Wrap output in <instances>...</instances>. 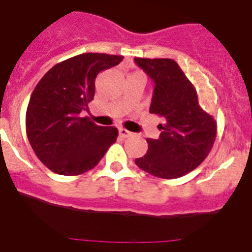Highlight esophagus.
Here are the masks:
<instances>
[{"instance_id":"34e87169","label":"esophagus","mask_w":252,"mask_h":252,"mask_svg":"<svg viewBox=\"0 0 252 252\" xmlns=\"http://www.w3.org/2000/svg\"><path fill=\"white\" fill-rule=\"evenodd\" d=\"M119 133H120V136L124 137V139H127V137H130L131 135H132V132H130V131L126 130V128H124V127L120 128Z\"/></svg>"}]
</instances>
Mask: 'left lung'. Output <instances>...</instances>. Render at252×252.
Instances as JSON below:
<instances>
[{
    "mask_svg": "<svg viewBox=\"0 0 252 252\" xmlns=\"http://www.w3.org/2000/svg\"><path fill=\"white\" fill-rule=\"evenodd\" d=\"M137 65L155 83L150 113L160 116L159 139H146L148 153L135 160L154 177L175 179L201 165L212 150L217 122L198 103V94L173 59L135 58Z\"/></svg>",
    "mask_w": 252,
    "mask_h": 252,
    "instance_id": "left-lung-1",
    "label": "left lung"
}]
</instances>
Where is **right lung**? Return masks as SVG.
<instances>
[{
	"label": "right lung",
	"instance_id": "1",
	"mask_svg": "<svg viewBox=\"0 0 252 252\" xmlns=\"http://www.w3.org/2000/svg\"><path fill=\"white\" fill-rule=\"evenodd\" d=\"M122 55L84 53L55 64L40 79L26 110V135L39 160L60 175L94 168L119 130L81 117L94 97L95 77L122 62Z\"/></svg>",
	"mask_w": 252,
	"mask_h": 252
}]
</instances>
